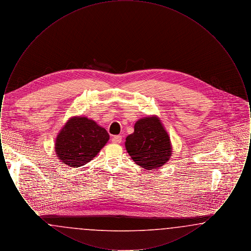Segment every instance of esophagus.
Segmentation results:
<instances>
[{
	"mask_svg": "<svg viewBox=\"0 0 251 251\" xmlns=\"http://www.w3.org/2000/svg\"><path fill=\"white\" fill-rule=\"evenodd\" d=\"M122 141V136L121 135H114L112 137V142L113 143L120 144Z\"/></svg>",
	"mask_w": 251,
	"mask_h": 251,
	"instance_id": "esophagus-1",
	"label": "esophagus"
}]
</instances>
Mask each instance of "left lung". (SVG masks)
Returning a JSON list of instances; mask_svg holds the SVG:
<instances>
[{
	"label": "left lung",
	"mask_w": 251,
	"mask_h": 251,
	"mask_svg": "<svg viewBox=\"0 0 251 251\" xmlns=\"http://www.w3.org/2000/svg\"><path fill=\"white\" fill-rule=\"evenodd\" d=\"M125 147L133 162L146 170L164 166L171 156L169 136L156 117L138 120Z\"/></svg>",
	"instance_id": "1"
}]
</instances>
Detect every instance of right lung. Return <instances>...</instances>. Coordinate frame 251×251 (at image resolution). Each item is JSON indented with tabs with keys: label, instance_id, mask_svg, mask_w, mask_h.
<instances>
[{
	"label": "right lung",
	"instance_id": "add662e5",
	"mask_svg": "<svg viewBox=\"0 0 251 251\" xmlns=\"http://www.w3.org/2000/svg\"><path fill=\"white\" fill-rule=\"evenodd\" d=\"M108 140L106 130L94 120L73 118L58 133L55 151L60 160L69 167H82L100 152Z\"/></svg>",
	"mask_w": 251,
	"mask_h": 251
}]
</instances>
